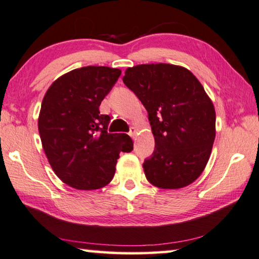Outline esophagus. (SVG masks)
Returning <instances> with one entry per match:
<instances>
[{"mask_svg": "<svg viewBox=\"0 0 259 259\" xmlns=\"http://www.w3.org/2000/svg\"><path fill=\"white\" fill-rule=\"evenodd\" d=\"M128 134H130V137L132 138V139H134L137 137V130L134 128V127H132V128L130 130V132H128Z\"/></svg>", "mask_w": 259, "mask_h": 259, "instance_id": "obj_1", "label": "esophagus"}]
</instances>
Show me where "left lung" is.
<instances>
[{
  "instance_id": "left-lung-1",
  "label": "left lung",
  "mask_w": 259,
  "mask_h": 259,
  "mask_svg": "<svg viewBox=\"0 0 259 259\" xmlns=\"http://www.w3.org/2000/svg\"><path fill=\"white\" fill-rule=\"evenodd\" d=\"M122 81L148 112L155 140L145 159L146 178L163 189L182 188L203 171L215 140V108L189 70L142 64L126 70Z\"/></svg>"
}]
</instances>
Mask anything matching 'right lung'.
<instances>
[{"label": "right lung", "mask_w": 259, "mask_h": 259, "mask_svg": "<svg viewBox=\"0 0 259 259\" xmlns=\"http://www.w3.org/2000/svg\"><path fill=\"white\" fill-rule=\"evenodd\" d=\"M121 71L85 66L55 80L44 96L38 118L43 149L52 169L70 187L99 189L113 179L120 152H131L125 133H108L110 115L99 106Z\"/></svg>", "instance_id": "add662e5"}]
</instances>
